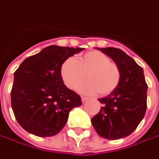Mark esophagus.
I'll list each match as a JSON object with an SVG mask.
<instances>
[{"mask_svg":"<svg viewBox=\"0 0 159 159\" xmlns=\"http://www.w3.org/2000/svg\"><path fill=\"white\" fill-rule=\"evenodd\" d=\"M86 100H88V97H86V96H81V101L85 102Z\"/></svg>","mask_w":159,"mask_h":159,"instance_id":"1","label":"esophagus"}]
</instances>
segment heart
I'll list each match as a JSON object with an SVG mask.
<instances>
[{"label":"heart","mask_w":159,"mask_h":159,"mask_svg":"<svg viewBox=\"0 0 159 159\" xmlns=\"http://www.w3.org/2000/svg\"><path fill=\"white\" fill-rule=\"evenodd\" d=\"M61 76L70 89H76L86 78L88 82L80 88L81 92L106 96L118 89L121 80V70L106 54L91 50L76 59L65 60L61 66Z\"/></svg>","instance_id":"b5f03b06"}]
</instances>
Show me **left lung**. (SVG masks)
I'll return each instance as SVG.
<instances>
[{"label": "left lung", "mask_w": 159, "mask_h": 159, "mask_svg": "<svg viewBox=\"0 0 159 159\" xmlns=\"http://www.w3.org/2000/svg\"><path fill=\"white\" fill-rule=\"evenodd\" d=\"M97 49L119 65L121 80L113 93L99 99L102 106L91 123L101 137L118 140L131 134L143 119L148 85L143 68L124 51L115 48Z\"/></svg>", "instance_id": "obj_1"}]
</instances>
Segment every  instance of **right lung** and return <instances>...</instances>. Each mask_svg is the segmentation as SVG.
Masks as SVG:
<instances>
[{
  "label": "right lung",
  "mask_w": 159,
  "mask_h": 159,
  "mask_svg": "<svg viewBox=\"0 0 159 159\" xmlns=\"http://www.w3.org/2000/svg\"><path fill=\"white\" fill-rule=\"evenodd\" d=\"M82 48L48 46L23 61L14 72L11 107L22 127L39 137L57 134L80 96L67 89L61 76L65 60Z\"/></svg>",
  "instance_id": "1"
}]
</instances>
